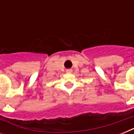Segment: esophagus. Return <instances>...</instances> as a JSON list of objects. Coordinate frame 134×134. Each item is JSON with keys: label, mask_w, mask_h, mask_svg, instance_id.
I'll use <instances>...</instances> for the list:
<instances>
[{"label": "esophagus", "mask_w": 134, "mask_h": 134, "mask_svg": "<svg viewBox=\"0 0 134 134\" xmlns=\"http://www.w3.org/2000/svg\"><path fill=\"white\" fill-rule=\"evenodd\" d=\"M71 69H66V72H67V73H71Z\"/></svg>", "instance_id": "esophagus-1"}]
</instances>
